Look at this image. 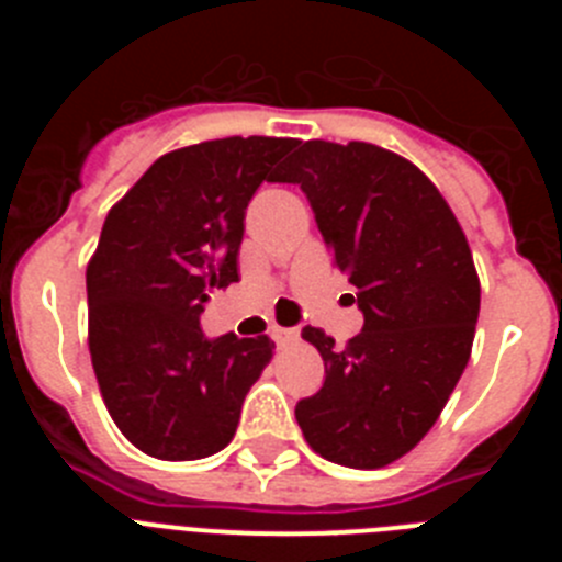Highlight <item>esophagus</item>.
I'll return each mask as SVG.
<instances>
[{
  "instance_id": "34e87169",
  "label": "esophagus",
  "mask_w": 562,
  "mask_h": 562,
  "mask_svg": "<svg viewBox=\"0 0 562 562\" xmlns=\"http://www.w3.org/2000/svg\"><path fill=\"white\" fill-rule=\"evenodd\" d=\"M270 337L276 340V346H295L297 340H301V331L297 329H290V326H270Z\"/></svg>"
}]
</instances>
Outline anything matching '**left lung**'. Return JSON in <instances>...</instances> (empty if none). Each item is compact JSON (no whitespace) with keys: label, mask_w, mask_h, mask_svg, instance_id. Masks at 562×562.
<instances>
[{"label":"left lung","mask_w":562,"mask_h":562,"mask_svg":"<svg viewBox=\"0 0 562 562\" xmlns=\"http://www.w3.org/2000/svg\"><path fill=\"white\" fill-rule=\"evenodd\" d=\"M278 182L306 193L366 317L342 349L301 331L326 380L295 419L326 461L376 470L425 439L467 369L481 306L473 252L439 188L371 143H304Z\"/></svg>","instance_id":"8db88e82"}]
</instances>
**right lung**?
Here are the masks:
<instances>
[{
  "label": "right lung",
  "mask_w": 562,
  "mask_h": 562,
  "mask_svg": "<svg viewBox=\"0 0 562 562\" xmlns=\"http://www.w3.org/2000/svg\"><path fill=\"white\" fill-rule=\"evenodd\" d=\"M297 146L225 137L162 154L103 222L87 267L89 355L109 416L162 461L220 453L272 360L267 335L207 340V297L238 281L245 211Z\"/></svg>",
  "instance_id": "1"
}]
</instances>
